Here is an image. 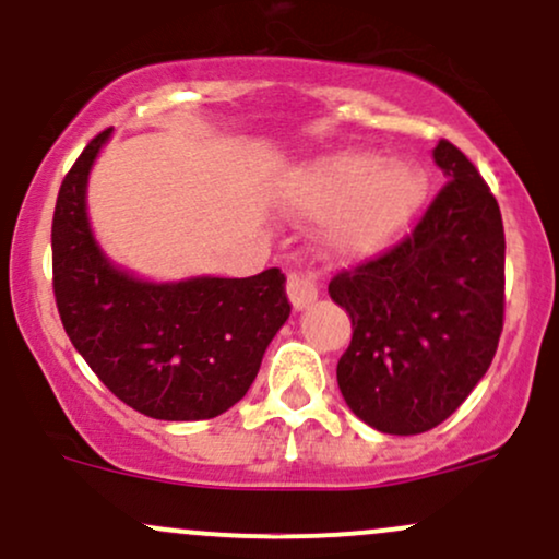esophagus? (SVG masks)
<instances>
[{
    "mask_svg": "<svg viewBox=\"0 0 559 559\" xmlns=\"http://www.w3.org/2000/svg\"><path fill=\"white\" fill-rule=\"evenodd\" d=\"M286 294H289L294 310H302L310 302H316L318 294H321V275H318V270H294V273H289Z\"/></svg>",
    "mask_w": 559,
    "mask_h": 559,
    "instance_id": "1",
    "label": "esophagus"
}]
</instances>
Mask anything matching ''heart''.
Segmentation results:
<instances>
[{
	"instance_id": "heart-1",
	"label": "heart",
	"mask_w": 559,
	"mask_h": 559,
	"mask_svg": "<svg viewBox=\"0 0 559 559\" xmlns=\"http://www.w3.org/2000/svg\"><path fill=\"white\" fill-rule=\"evenodd\" d=\"M427 171L414 162H390L379 153L331 156L305 180V204L334 212L331 238L345 251L382 249L416 219L427 201Z\"/></svg>"
}]
</instances>
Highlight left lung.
Returning <instances> with one entry per match:
<instances>
[{
	"label": "left lung",
	"instance_id": "8db88e82",
	"mask_svg": "<svg viewBox=\"0 0 559 559\" xmlns=\"http://www.w3.org/2000/svg\"><path fill=\"white\" fill-rule=\"evenodd\" d=\"M449 177L416 228L377 260L331 278L353 340L336 364L342 397L388 435L438 427L486 377L504 329V225L493 193L449 140Z\"/></svg>",
	"mask_w": 559,
	"mask_h": 559
}]
</instances>
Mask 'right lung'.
<instances>
[{"label": "right lung", "instance_id": "right-lung-1", "mask_svg": "<svg viewBox=\"0 0 559 559\" xmlns=\"http://www.w3.org/2000/svg\"><path fill=\"white\" fill-rule=\"evenodd\" d=\"M110 130L66 175L52 217V289L71 345L119 401L151 419H214L254 382L292 305L278 267L251 278H134L97 247L87 177Z\"/></svg>", "mask_w": 559, "mask_h": 559}]
</instances>
